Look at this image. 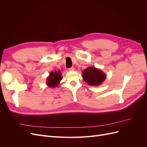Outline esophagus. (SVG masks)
Instances as JSON below:
<instances>
[{
	"label": "esophagus",
	"instance_id": "obj_1",
	"mask_svg": "<svg viewBox=\"0 0 147 147\" xmlns=\"http://www.w3.org/2000/svg\"><path fill=\"white\" fill-rule=\"evenodd\" d=\"M69 70H70V71H73V70H74V67H70V68H69Z\"/></svg>",
	"mask_w": 147,
	"mask_h": 147
}]
</instances>
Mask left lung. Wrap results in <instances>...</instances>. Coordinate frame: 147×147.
<instances>
[{"label":"left lung","instance_id":"left-lung-1","mask_svg":"<svg viewBox=\"0 0 147 147\" xmlns=\"http://www.w3.org/2000/svg\"><path fill=\"white\" fill-rule=\"evenodd\" d=\"M83 80L90 86H99L105 80L107 75L95 67H89L83 71Z\"/></svg>","mask_w":147,"mask_h":147}]
</instances>
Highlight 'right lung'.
I'll return each instance as SVG.
<instances>
[{
  "label": "right lung",
  "instance_id": "right-lung-1",
  "mask_svg": "<svg viewBox=\"0 0 147 147\" xmlns=\"http://www.w3.org/2000/svg\"><path fill=\"white\" fill-rule=\"evenodd\" d=\"M62 74L61 71H56V72H51L50 75L47 77V84L48 87L55 88L59 86V83L63 78H62Z\"/></svg>",
  "mask_w": 147,
  "mask_h": 147
}]
</instances>
